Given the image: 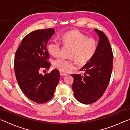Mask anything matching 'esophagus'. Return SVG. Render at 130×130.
Masks as SVG:
<instances>
[{"mask_svg":"<svg viewBox=\"0 0 130 130\" xmlns=\"http://www.w3.org/2000/svg\"><path fill=\"white\" fill-rule=\"evenodd\" d=\"M67 73H64V72H60V75L61 76H67Z\"/></svg>","mask_w":130,"mask_h":130,"instance_id":"esophagus-1","label":"esophagus"}]
</instances>
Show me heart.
I'll return each instance as SVG.
<instances>
[{"label":"heart","mask_w":130,"mask_h":130,"mask_svg":"<svg viewBox=\"0 0 130 130\" xmlns=\"http://www.w3.org/2000/svg\"><path fill=\"white\" fill-rule=\"evenodd\" d=\"M61 43L65 46L71 47L69 58L58 57L53 61L56 69L67 72L75 65V60L80 64H85L93 58L98 49V43L95 39L87 38L84 34L77 30H72L62 35L60 41L54 40L49 43L47 50L54 57L60 53Z\"/></svg>","instance_id":"obj_1"}]
</instances>
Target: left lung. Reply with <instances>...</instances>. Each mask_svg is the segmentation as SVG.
<instances>
[{"label": "left lung", "instance_id": "8db88e82", "mask_svg": "<svg viewBox=\"0 0 130 130\" xmlns=\"http://www.w3.org/2000/svg\"><path fill=\"white\" fill-rule=\"evenodd\" d=\"M99 41L95 54L80 69L84 75L72 74L74 95L83 104H91L102 97L109 84L113 67V55L108 39L102 31L94 29Z\"/></svg>", "mask_w": 130, "mask_h": 130}]
</instances>
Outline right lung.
<instances>
[{"label": "right lung", "mask_w": 130, "mask_h": 130, "mask_svg": "<svg viewBox=\"0 0 130 130\" xmlns=\"http://www.w3.org/2000/svg\"><path fill=\"white\" fill-rule=\"evenodd\" d=\"M54 32L52 28L31 32L23 38L15 53L14 71L19 86L30 100L38 104L52 99L60 80L58 70L44 76L39 73L50 67L46 44Z\"/></svg>", "instance_id": "right-lung-1"}]
</instances>
